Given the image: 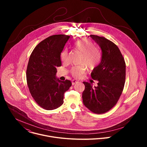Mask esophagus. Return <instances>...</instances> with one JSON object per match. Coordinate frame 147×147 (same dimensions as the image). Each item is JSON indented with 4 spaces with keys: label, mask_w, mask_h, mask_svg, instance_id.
I'll list each match as a JSON object with an SVG mask.
<instances>
[{
    "label": "esophagus",
    "mask_w": 147,
    "mask_h": 147,
    "mask_svg": "<svg viewBox=\"0 0 147 147\" xmlns=\"http://www.w3.org/2000/svg\"><path fill=\"white\" fill-rule=\"evenodd\" d=\"M77 82H78V81H77L76 80H72V84L73 85H74L75 84H77Z\"/></svg>",
    "instance_id": "1"
}]
</instances>
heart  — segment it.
<instances>
[{
	"mask_svg": "<svg viewBox=\"0 0 147 147\" xmlns=\"http://www.w3.org/2000/svg\"><path fill=\"white\" fill-rule=\"evenodd\" d=\"M73 48L82 53L80 63L70 70L71 74L76 78L81 77L86 71V66L90 69H94L99 65L102 59V53L99 48L88 39H82L76 41ZM61 60L66 62L68 60V51L65 49L61 53Z\"/></svg>",
	"mask_w": 147,
	"mask_h": 147,
	"instance_id": "b5f03b06",
	"label": "heart"
}]
</instances>
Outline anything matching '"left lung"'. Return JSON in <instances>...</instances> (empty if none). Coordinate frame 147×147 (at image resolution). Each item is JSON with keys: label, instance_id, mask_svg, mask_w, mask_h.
<instances>
[{"label": "left lung", "instance_id": "8db88e82", "mask_svg": "<svg viewBox=\"0 0 147 147\" xmlns=\"http://www.w3.org/2000/svg\"><path fill=\"white\" fill-rule=\"evenodd\" d=\"M90 36L100 47L102 59L91 74L93 80L98 81V86L94 87L91 83L83 82L85 90L82 97L90 111L102 114L110 111L121 96L125 80V63L120 51L113 42L103 36Z\"/></svg>", "mask_w": 147, "mask_h": 147}]
</instances>
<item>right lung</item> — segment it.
<instances>
[{
  "mask_svg": "<svg viewBox=\"0 0 147 147\" xmlns=\"http://www.w3.org/2000/svg\"><path fill=\"white\" fill-rule=\"evenodd\" d=\"M70 36L53 35L42 40L32 52L26 78L31 96L39 107L53 110L63 103L64 94L71 82L56 78L57 67L61 65L60 55Z\"/></svg>",
  "mask_w": 147,
  "mask_h": 147,
  "instance_id": "1",
  "label": "right lung"
}]
</instances>
